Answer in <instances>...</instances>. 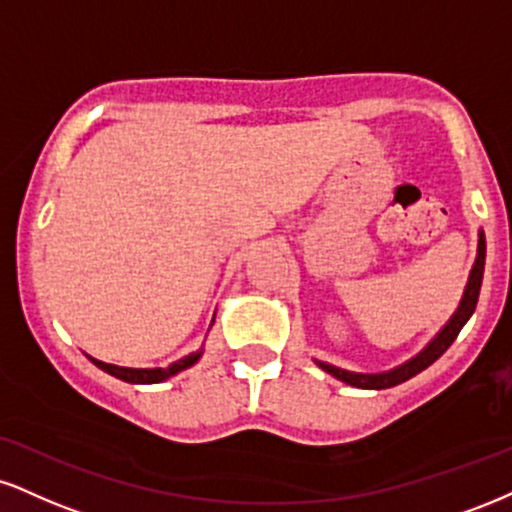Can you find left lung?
Wrapping results in <instances>:
<instances>
[{"instance_id": "left-lung-1", "label": "left lung", "mask_w": 512, "mask_h": 512, "mask_svg": "<svg viewBox=\"0 0 512 512\" xmlns=\"http://www.w3.org/2000/svg\"><path fill=\"white\" fill-rule=\"evenodd\" d=\"M484 260H486V240H484V233H479L477 262H474V267H472L470 281H467L463 303H460L458 312L451 317V322L443 326L441 334L436 336L420 355L405 362V365L391 369V372H381V374H355V372H346V369H338L334 365H326V362H317V365L322 367L324 372H329L331 377L346 381V384H350V386H357V389H391V386L403 384V381H408L410 377H415V374H420L422 369H427L434 360H439V357L446 353L448 346H451L455 338H458L460 329H463L467 319L472 317L474 307H477L479 288H482Z\"/></svg>"}]
</instances>
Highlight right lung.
<instances>
[{"label": "right lung", "instance_id": "1", "mask_svg": "<svg viewBox=\"0 0 512 512\" xmlns=\"http://www.w3.org/2000/svg\"><path fill=\"white\" fill-rule=\"evenodd\" d=\"M197 357L200 353H193L188 357H183V360L174 362V365H169L166 369H128V367H116V365H107V362H100V360H90L95 362L97 367L104 369L107 374H112L116 379H123V381H131V384H159V381L169 379L171 374H178L181 369H186L190 365H195Z\"/></svg>", "mask_w": 512, "mask_h": 512}]
</instances>
